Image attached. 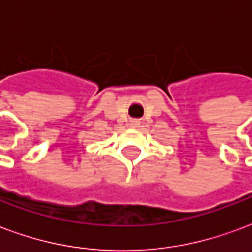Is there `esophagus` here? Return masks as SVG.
<instances>
[{"mask_svg":"<svg viewBox=\"0 0 252 252\" xmlns=\"http://www.w3.org/2000/svg\"><path fill=\"white\" fill-rule=\"evenodd\" d=\"M137 125H139L138 122H137V121H134V122H133V126H137Z\"/></svg>","mask_w":252,"mask_h":252,"instance_id":"34e87169","label":"esophagus"}]
</instances>
